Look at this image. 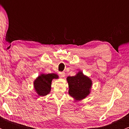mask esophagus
<instances>
[{"label": "esophagus", "mask_w": 129, "mask_h": 129, "mask_svg": "<svg viewBox=\"0 0 129 129\" xmlns=\"http://www.w3.org/2000/svg\"><path fill=\"white\" fill-rule=\"evenodd\" d=\"M59 75L60 77L61 78H63L65 76V73L63 72H59Z\"/></svg>", "instance_id": "esophagus-1"}]
</instances>
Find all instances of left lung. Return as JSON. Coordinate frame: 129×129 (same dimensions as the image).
Segmentation results:
<instances>
[{
    "mask_svg": "<svg viewBox=\"0 0 129 129\" xmlns=\"http://www.w3.org/2000/svg\"><path fill=\"white\" fill-rule=\"evenodd\" d=\"M67 80L69 84V94L75 100H82L90 94L92 82L82 72H79L74 76H69Z\"/></svg>",
    "mask_w": 129,
    "mask_h": 129,
    "instance_id": "8db88e82",
    "label": "left lung"
}]
</instances>
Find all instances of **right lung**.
I'll return each instance as SVG.
<instances>
[{"label":"right lung","instance_id":"right-lung-1","mask_svg":"<svg viewBox=\"0 0 129 129\" xmlns=\"http://www.w3.org/2000/svg\"><path fill=\"white\" fill-rule=\"evenodd\" d=\"M56 74H42L36 78L34 82V87L38 95L45 96L50 92L51 81L53 79H57Z\"/></svg>","mask_w":129,"mask_h":129}]
</instances>
